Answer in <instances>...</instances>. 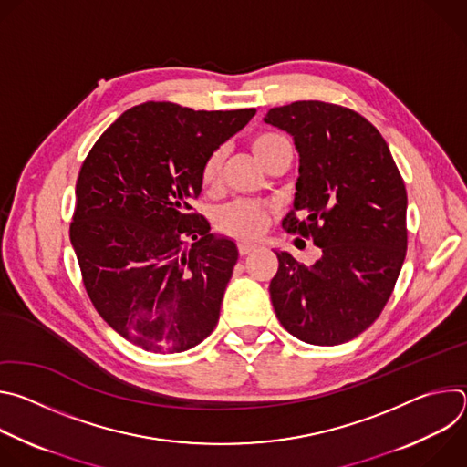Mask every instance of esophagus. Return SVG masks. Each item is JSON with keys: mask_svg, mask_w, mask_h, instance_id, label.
<instances>
[{"mask_svg": "<svg viewBox=\"0 0 467 467\" xmlns=\"http://www.w3.org/2000/svg\"><path fill=\"white\" fill-rule=\"evenodd\" d=\"M258 249V245H254V244H238V253L242 254V256H245V254H251V253H254Z\"/></svg>", "mask_w": 467, "mask_h": 467, "instance_id": "esophagus-1", "label": "esophagus"}]
</instances>
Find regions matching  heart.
I'll list each match as a JSON object with an SVG mask.
<instances>
[{"label":"heart","instance_id":"b5f03b06","mask_svg":"<svg viewBox=\"0 0 467 467\" xmlns=\"http://www.w3.org/2000/svg\"><path fill=\"white\" fill-rule=\"evenodd\" d=\"M249 144H251L254 157L264 166L277 151L290 146L283 135H279V132H274V130L258 132V135H254L251 139ZM222 162H223V155L220 150L213 151L205 159V162L202 166L203 186L213 188L218 184ZM268 218H270V209L264 203L254 202V199H236V202L223 205L216 213V225L227 236L240 238V240H253L262 234L265 225H268Z\"/></svg>","mask_w":467,"mask_h":467}]
</instances>
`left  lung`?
Instances as JSON below:
<instances>
[{
	"mask_svg": "<svg viewBox=\"0 0 467 467\" xmlns=\"http://www.w3.org/2000/svg\"><path fill=\"white\" fill-rule=\"evenodd\" d=\"M264 121L290 132L299 151L283 229L321 249L312 265L275 253V314L301 342H349L380 316L405 262V181L377 127L349 107L294 101L270 109Z\"/></svg>",
	"mask_w": 467,
	"mask_h": 467,
	"instance_id": "1",
	"label": "left lung"
}]
</instances>
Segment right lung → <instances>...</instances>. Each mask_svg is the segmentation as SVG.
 Segmentation results:
<instances>
[{
  "mask_svg": "<svg viewBox=\"0 0 467 467\" xmlns=\"http://www.w3.org/2000/svg\"><path fill=\"white\" fill-rule=\"evenodd\" d=\"M254 112L146 101L83 161L70 240L94 308L132 346L181 353L214 330L238 249L190 203L205 159Z\"/></svg>",
  "mask_w": 467,
  "mask_h": 467,
  "instance_id": "add662e5",
  "label": "right lung"
}]
</instances>
